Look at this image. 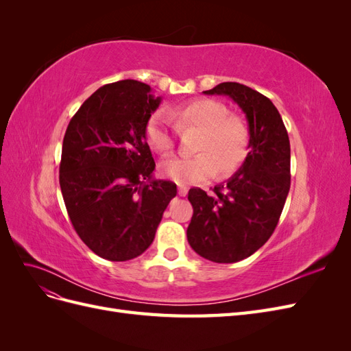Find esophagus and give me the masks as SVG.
Here are the masks:
<instances>
[{
    "label": "esophagus",
    "mask_w": 351,
    "mask_h": 351,
    "mask_svg": "<svg viewBox=\"0 0 351 351\" xmlns=\"http://www.w3.org/2000/svg\"><path fill=\"white\" fill-rule=\"evenodd\" d=\"M178 195H180V196H186V195H187V187L178 186Z\"/></svg>",
    "instance_id": "1"
}]
</instances>
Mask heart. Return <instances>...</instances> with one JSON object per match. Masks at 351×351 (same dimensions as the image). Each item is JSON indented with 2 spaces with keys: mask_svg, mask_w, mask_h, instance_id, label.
Masks as SVG:
<instances>
[{
  "mask_svg": "<svg viewBox=\"0 0 351 351\" xmlns=\"http://www.w3.org/2000/svg\"><path fill=\"white\" fill-rule=\"evenodd\" d=\"M173 119L182 130L195 129L199 136L195 143V156H171L159 162V174L171 182L187 186L205 182L239 168L249 152L250 132L241 117L228 114L224 104L200 98L180 105ZM146 142L158 154H168L174 147V137L169 123L162 112L154 114L145 127Z\"/></svg>",
  "mask_w": 351,
  "mask_h": 351,
  "instance_id": "b5f03b06",
  "label": "heart"
}]
</instances>
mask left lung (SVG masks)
<instances>
[{
  "mask_svg": "<svg viewBox=\"0 0 351 351\" xmlns=\"http://www.w3.org/2000/svg\"><path fill=\"white\" fill-rule=\"evenodd\" d=\"M206 95H226L246 114L249 154L239 171L215 195L190 189L193 217L187 240L202 258L232 263L261 249L278 224L290 190V141L269 98L249 86L224 82Z\"/></svg>",
  "mask_w": 351,
  "mask_h": 351,
  "instance_id": "1",
  "label": "left lung"
}]
</instances>
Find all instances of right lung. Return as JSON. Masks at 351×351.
I'll return each instance as SVG.
<instances>
[{
  "mask_svg": "<svg viewBox=\"0 0 351 351\" xmlns=\"http://www.w3.org/2000/svg\"><path fill=\"white\" fill-rule=\"evenodd\" d=\"M161 97L137 80L105 84L73 115L62 141L60 187L71 224L98 256L123 262L155 239L177 186L155 180L145 137Z\"/></svg>",
  "mask_w": 351,
  "mask_h": 351,
  "instance_id": "1",
  "label": "right lung"
}]
</instances>
